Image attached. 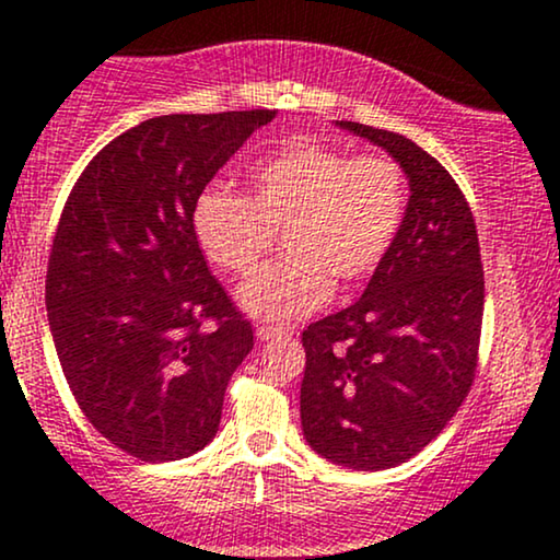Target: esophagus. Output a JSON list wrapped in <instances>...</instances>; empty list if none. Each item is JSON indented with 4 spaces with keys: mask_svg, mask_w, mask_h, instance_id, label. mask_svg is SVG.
Listing matches in <instances>:
<instances>
[{
    "mask_svg": "<svg viewBox=\"0 0 560 560\" xmlns=\"http://www.w3.org/2000/svg\"><path fill=\"white\" fill-rule=\"evenodd\" d=\"M258 339H262V342H271V339H287L292 337V331L289 329H276V326H258Z\"/></svg>",
    "mask_w": 560,
    "mask_h": 560,
    "instance_id": "34e87169",
    "label": "esophagus"
}]
</instances>
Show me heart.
I'll list each match as a JSON object with an SVG mask.
<instances>
[{"label": "heart", "mask_w": 560, "mask_h": 560, "mask_svg": "<svg viewBox=\"0 0 560 560\" xmlns=\"http://www.w3.org/2000/svg\"><path fill=\"white\" fill-rule=\"evenodd\" d=\"M402 168L387 155H352L316 139H292L249 173V199L205 186L189 226L208 262L247 276L284 231L289 258L240 289L253 318L289 324L318 311L331 287L363 284L387 258L405 218Z\"/></svg>", "instance_id": "obj_1"}]
</instances>
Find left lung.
<instances>
[{
  "instance_id": "8db88e82",
  "label": "left lung",
  "mask_w": 560,
  "mask_h": 560,
  "mask_svg": "<svg viewBox=\"0 0 560 560\" xmlns=\"http://www.w3.org/2000/svg\"><path fill=\"white\" fill-rule=\"evenodd\" d=\"M387 150L410 199L363 298L302 331L300 419L331 464L382 471L413 458L453 419L477 371L485 271L464 191L416 141L337 120Z\"/></svg>"
}]
</instances>
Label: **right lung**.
Segmentation results:
<instances>
[{
  "label": "right lung",
  "mask_w": 560,
  "mask_h": 560,
  "mask_svg": "<svg viewBox=\"0 0 560 560\" xmlns=\"http://www.w3.org/2000/svg\"><path fill=\"white\" fill-rule=\"evenodd\" d=\"M276 110L160 115L115 137L70 191L47 313L83 416L150 464L197 453L221 423L253 326L218 284L191 202Z\"/></svg>",
  "instance_id": "right-lung-1"
}]
</instances>
